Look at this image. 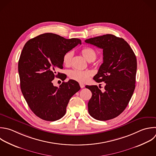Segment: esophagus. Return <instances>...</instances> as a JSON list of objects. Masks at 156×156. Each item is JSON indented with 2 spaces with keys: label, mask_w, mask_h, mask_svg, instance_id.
Returning <instances> with one entry per match:
<instances>
[{
  "label": "esophagus",
  "mask_w": 156,
  "mask_h": 156,
  "mask_svg": "<svg viewBox=\"0 0 156 156\" xmlns=\"http://www.w3.org/2000/svg\"><path fill=\"white\" fill-rule=\"evenodd\" d=\"M80 88H83L84 87H85V85L84 84H83V83H80Z\"/></svg>",
  "instance_id": "esophagus-1"
}]
</instances>
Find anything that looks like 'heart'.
Returning a JSON list of instances; mask_svg holds the SVG:
<instances>
[{
  "mask_svg": "<svg viewBox=\"0 0 156 156\" xmlns=\"http://www.w3.org/2000/svg\"><path fill=\"white\" fill-rule=\"evenodd\" d=\"M81 53L85 58L88 62H91L95 60L97 57L96 51L91 48L86 47L83 48L81 50ZM74 55V52L73 51H69L67 52L63 57V62L64 65L67 66H71L72 63V60ZM93 75L92 71L90 70L82 71L79 69H71L68 72L69 77L74 80L77 81L80 83H85L90 79V77Z\"/></svg>",
  "mask_w": 156,
  "mask_h": 156,
  "instance_id": "heart-1",
  "label": "heart"
}]
</instances>
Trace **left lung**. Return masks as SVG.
Segmentation results:
<instances>
[{"mask_svg":"<svg viewBox=\"0 0 156 156\" xmlns=\"http://www.w3.org/2000/svg\"><path fill=\"white\" fill-rule=\"evenodd\" d=\"M85 42L103 50V63L93 79L105 85L102 92L97 85L85 86L92 93L88 103L89 114L100 121L113 119L124 110L133 93L136 56L123 38L113 35L91 38Z\"/></svg>","mask_w":156,"mask_h":156,"instance_id":"8db88e82","label":"left lung"}]
</instances>
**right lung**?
I'll use <instances>...</instances> for the list:
<instances>
[{
  "mask_svg": "<svg viewBox=\"0 0 156 156\" xmlns=\"http://www.w3.org/2000/svg\"><path fill=\"white\" fill-rule=\"evenodd\" d=\"M78 44L80 39L46 33L29 40L23 49L18 62L21 91L31 110L42 119L62 118L70 98L80 89L73 80L59 87L52 83L55 77L64 79L57 70L63 68V55Z\"/></svg>",
  "mask_w": 156,
  "mask_h": 156,
  "instance_id": "1",
  "label": "right lung"
}]
</instances>
